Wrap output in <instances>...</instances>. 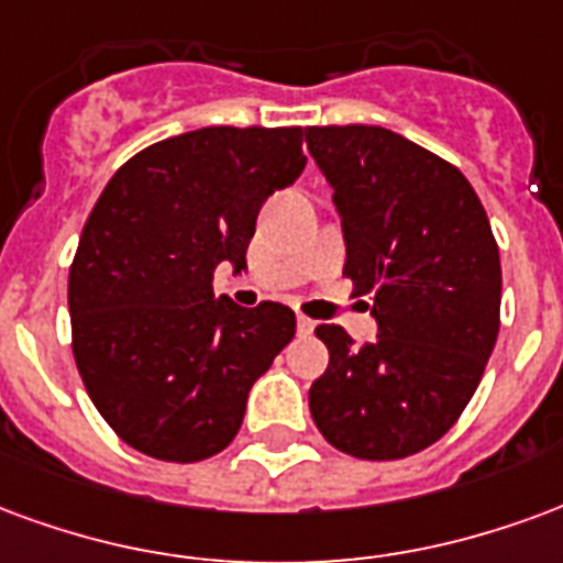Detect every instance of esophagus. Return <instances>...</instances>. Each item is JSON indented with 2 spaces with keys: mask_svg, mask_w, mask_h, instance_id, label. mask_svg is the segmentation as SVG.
Instances as JSON below:
<instances>
[{
  "mask_svg": "<svg viewBox=\"0 0 563 563\" xmlns=\"http://www.w3.org/2000/svg\"><path fill=\"white\" fill-rule=\"evenodd\" d=\"M314 327H318V323L311 321V318H306V314H299V318H297L299 335H311V332H314Z\"/></svg>",
  "mask_w": 563,
  "mask_h": 563,
  "instance_id": "obj_1",
  "label": "esophagus"
}]
</instances>
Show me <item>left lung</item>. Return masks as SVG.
I'll list each match as a JSON object with an SVG mask.
<instances>
[{
	"label": "left lung",
	"instance_id": "obj_1",
	"mask_svg": "<svg viewBox=\"0 0 563 563\" xmlns=\"http://www.w3.org/2000/svg\"><path fill=\"white\" fill-rule=\"evenodd\" d=\"M342 219L344 276L372 297L375 342L321 323L330 366L309 389L335 450L387 462L434 444L465 411L498 339L500 257L453 164L377 125L306 129Z\"/></svg>",
	"mask_w": 563,
	"mask_h": 563
}]
</instances>
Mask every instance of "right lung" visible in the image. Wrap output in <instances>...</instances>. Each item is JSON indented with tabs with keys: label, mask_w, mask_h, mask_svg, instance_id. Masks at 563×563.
Masks as SVG:
<instances>
[{
	"label": "right lung",
	"mask_w": 563,
	"mask_h": 563,
	"mask_svg": "<svg viewBox=\"0 0 563 563\" xmlns=\"http://www.w3.org/2000/svg\"><path fill=\"white\" fill-rule=\"evenodd\" d=\"M302 129L212 125L119 167L86 219L68 276L77 372L113 432L164 462H200L240 432L254 380L297 318L216 297L245 269L264 200L306 167Z\"/></svg>",
	"instance_id": "1"
}]
</instances>
